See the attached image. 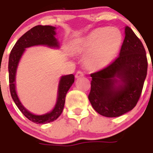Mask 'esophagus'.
Instances as JSON below:
<instances>
[{"label": "esophagus", "mask_w": 153, "mask_h": 153, "mask_svg": "<svg viewBox=\"0 0 153 153\" xmlns=\"http://www.w3.org/2000/svg\"><path fill=\"white\" fill-rule=\"evenodd\" d=\"M84 76V73L82 71H77V73L75 74V78H82V77Z\"/></svg>", "instance_id": "esophagus-1"}]
</instances>
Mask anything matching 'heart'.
Returning a JSON list of instances; mask_svg holds the SVG:
<instances>
[{"label": "heart", "instance_id": "1", "mask_svg": "<svg viewBox=\"0 0 153 153\" xmlns=\"http://www.w3.org/2000/svg\"><path fill=\"white\" fill-rule=\"evenodd\" d=\"M122 43V35L117 28H97L72 42L75 54H86V65L93 70H100L114 60Z\"/></svg>", "mask_w": 153, "mask_h": 153}]
</instances>
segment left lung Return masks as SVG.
I'll return each mask as SVG.
<instances>
[{
	"mask_svg": "<svg viewBox=\"0 0 153 153\" xmlns=\"http://www.w3.org/2000/svg\"><path fill=\"white\" fill-rule=\"evenodd\" d=\"M147 67L143 45L126 26L117 59L107 68L91 75L88 99L94 109L107 117H117L131 111L141 94Z\"/></svg>",
	"mask_w": 153,
	"mask_h": 153,
	"instance_id": "left-lung-1",
	"label": "left lung"
}]
</instances>
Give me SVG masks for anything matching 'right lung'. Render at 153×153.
<instances>
[{"label": "right lung", "instance_id": "obj_1", "mask_svg": "<svg viewBox=\"0 0 153 153\" xmlns=\"http://www.w3.org/2000/svg\"><path fill=\"white\" fill-rule=\"evenodd\" d=\"M56 27L53 26L38 25L23 34L17 40L12 49L9 56L8 71L10 94L13 101L22 114L30 120L37 124L53 122L61 115L65 101L66 94L75 82V76L72 74L60 77L58 85L57 98L53 109L46 114L36 115L26 108L20 101L16 89V76L18 65L27 48L35 46H46L53 49H59V42L56 38Z\"/></svg>", "mask_w": 153, "mask_h": 153}]
</instances>
